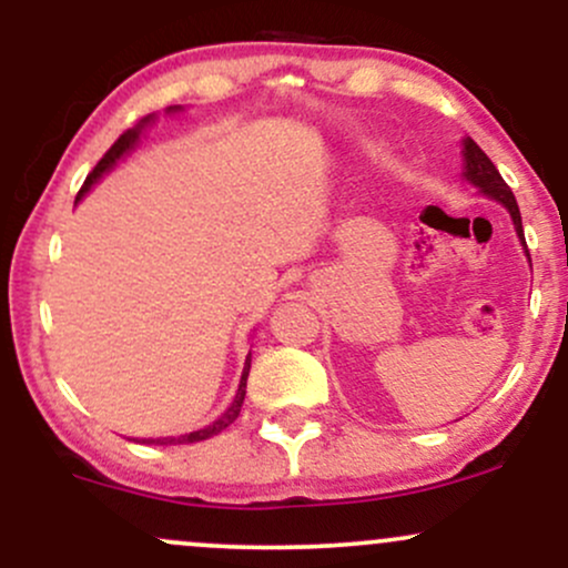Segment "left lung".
<instances>
[{
    "label": "left lung",
    "mask_w": 568,
    "mask_h": 568,
    "mask_svg": "<svg viewBox=\"0 0 568 568\" xmlns=\"http://www.w3.org/2000/svg\"><path fill=\"white\" fill-rule=\"evenodd\" d=\"M462 179L478 189L484 197L499 202V205L510 213L515 234H518L520 245H524V253H526V258H529V266H531V256H529V247H526L524 224H520V211H518V202H515V194L510 192V186L505 184V179H501L497 168H494V162L486 158L484 149H480L478 143L470 139V135H465V139H462Z\"/></svg>",
    "instance_id": "obj_1"
}]
</instances>
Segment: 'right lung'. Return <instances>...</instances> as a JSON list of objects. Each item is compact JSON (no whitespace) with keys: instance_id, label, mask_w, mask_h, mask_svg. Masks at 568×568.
Returning a JSON list of instances; mask_svg holds the SVG:
<instances>
[{"instance_id":"add662e5","label":"right lung","mask_w":568,"mask_h":568,"mask_svg":"<svg viewBox=\"0 0 568 568\" xmlns=\"http://www.w3.org/2000/svg\"><path fill=\"white\" fill-rule=\"evenodd\" d=\"M179 112H184V106H168V109H165V114H179ZM154 120H158V114L143 116V120L139 122V125L130 128L128 133H122L120 139H116L114 146L109 149L106 154H103V160L98 162V165L93 168V173L88 175V181H84V186L80 189V194H77V202H80V200L84 197V194H88L90 189H93V186L98 184V181L103 179V175H106L109 171H112V168L116 165V162H120L122 158H128V154L133 152L135 146H139L141 135L146 133V130L154 125ZM247 374H251V352H247V357H245L243 376H240V384H237V393H234V400L230 403V408H226L224 414L219 416V419H213V422H211V425H205V427L194 429V433H184V435H168V438H141V440L135 438V440H139V443H146V446H179V443H197V440H207V438H213V435L224 433V429L230 427L232 422L237 419V416H240V408H243Z\"/></svg>"}]
</instances>
